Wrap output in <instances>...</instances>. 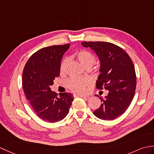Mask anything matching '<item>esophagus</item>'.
<instances>
[{"label":"esophagus","mask_w":154,"mask_h":154,"mask_svg":"<svg viewBox=\"0 0 154 154\" xmlns=\"http://www.w3.org/2000/svg\"><path fill=\"white\" fill-rule=\"evenodd\" d=\"M77 96H79V97H81V98H88L87 96L83 95V94H77Z\"/></svg>","instance_id":"34e87169"}]
</instances>
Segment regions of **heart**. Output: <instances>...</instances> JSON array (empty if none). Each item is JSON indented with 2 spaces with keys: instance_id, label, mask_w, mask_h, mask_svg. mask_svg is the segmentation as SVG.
Returning a JSON list of instances; mask_svg holds the SVG:
<instances>
[{
  "instance_id": "heart-1",
  "label": "heart",
  "mask_w": 154,
  "mask_h": 154,
  "mask_svg": "<svg viewBox=\"0 0 154 154\" xmlns=\"http://www.w3.org/2000/svg\"><path fill=\"white\" fill-rule=\"evenodd\" d=\"M75 56L85 68L90 67L95 62V56L90 51L81 50L75 53ZM68 63V60L64 58L62 60L60 66V72L63 74L66 72ZM91 79L88 77H73L67 82V86L70 90L75 92H83L86 87L90 84Z\"/></svg>"
}]
</instances>
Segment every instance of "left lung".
<instances>
[{"instance_id": "1", "label": "left lung", "mask_w": 154, "mask_h": 154, "mask_svg": "<svg viewBox=\"0 0 154 154\" xmlns=\"http://www.w3.org/2000/svg\"><path fill=\"white\" fill-rule=\"evenodd\" d=\"M81 44L94 51L100 61L96 88L108 91L104 98L95 95L102 103L94 115L103 120L115 119L125 113L134 98L137 77L133 61L123 49L111 42L85 41Z\"/></svg>"}]
</instances>
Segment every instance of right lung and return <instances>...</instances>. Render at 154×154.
<instances>
[{
    "mask_svg": "<svg viewBox=\"0 0 154 154\" xmlns=\"http://www.w3.org/2000/svg\"><path fill=\"white\" fill-rule=\"evenodd\" d=\"M70 44L42 48L27 60L23 71V88L26 98L38 117L55 123L64 119L73 100L68 92L57 96L51 86L60 75L61 60Z\"/></svg>",
    "mask_w": 154,
    "mask_h": 154,
    "instance_id": "1",
    "label": "right lung"
}]
</instances>
